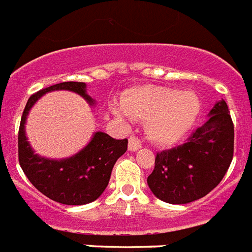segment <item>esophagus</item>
<instances>
[{"label":"esophagus","mask_w":252,"mask_h":252,"mask_svg":"<svg viewBox=\"0 0 252 252\" xmlns=\"http://www.w3.org/2000/svg\"><path fill=\"white\" fill-rule=\"evenodd\" d=\"M142 147V143L137 137H130L129 141H128V150L129 151H138L139 149Z\"/></svg>","instance_id":"1"}]
</instances>
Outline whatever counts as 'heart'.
Wrapping results in <instances>:
<instances>
[{"label":"heart","mask_w":252,"mask_h":252,"mask_svg":"<svg viewBox=\"0 0 252 252\" xmlns=\"http://www.w3.org/2000/svg\"><path fill=\"white\" fill-rule=\"evenodd\" d=\"M111 111L120 120H143L152 142L172 146L191 130L201 111V101L193 91L143 84L126 91L122 105H113Z\"/></svg>","instance_id":"1"}]
</instances>
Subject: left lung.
<instances>
[{
  "mask_svg": "<svg viewBox=\"0 0 252 252\" xmlns=\"http://www.w3.org/2000/svg\"><path fill=\"white\" fill-rule=\"evenodd\" d=\"M208 116L188 142L156 155L147 185L158 200L173 205L196 201L213 191L227 173L234 143L227 102L217 101Z\"/></svg>",
  "mask_w": 252,
  "mask_h": 252,
  "instance_id": "obj_1",
  "label": "left lung"
}]
</instances>
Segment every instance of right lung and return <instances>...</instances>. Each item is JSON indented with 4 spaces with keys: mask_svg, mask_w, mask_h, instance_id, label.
I'll list each match as a JSON object with an SVG mask.
<instances>
[{
    "mask_svg": "<svg viewBox=\"0 0 252 252\" xmlns=\"http://www.w3.org/2000/svg\"><path fill=\"white\" fill-rule=\"evenodd\" d=\"M52 91H70L94 106L96 101L87 94L83 82L54 84L32 94L23 111L19 128V162L24 174L38 191L64 205H86L103 193L116 160L126 151L128 139H114L103 132H94L92 138L77 154L64 158H48L32 149L25 134L29 111L43 94Z\"/></svg>",
    "mask_w": 252,
    "mask_h": 252,
    "instance_id": "1",
    "label": "right lung"
}]
</instances>
